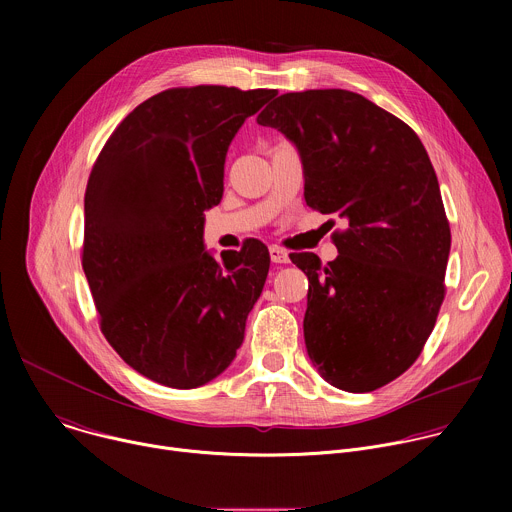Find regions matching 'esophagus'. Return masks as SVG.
Segmentation results:
<instances>
[{
	"label": "esophagus",
	"instance_id": "34e87169",
	"mask_svg": "<svg viewBox=\"0 0 512 512\" xmlns=\"http://www.w3.org/2000/svg\"><path fill=\"white\" fill-rule=\"evenodd\" d=\"M269 257H271L273 263H287L289 261L287 251L283 247H279V245H271L269 247Z\"/></svg>",
	"mask_w": 512,
	"mask_h": 512
}]
</instances>
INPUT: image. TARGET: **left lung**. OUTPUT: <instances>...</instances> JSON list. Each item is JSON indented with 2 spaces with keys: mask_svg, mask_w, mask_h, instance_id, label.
<instances>
[{
  "mask_svg": "<svg viewBox=\"0 0 512 512\" xmlns=\"http://www.w3.org/2000/svg\"><path fill=\"white\" fill-rule=\"evenodd\" d=\"M296 143L306 204L348 223L326 267L308 275L304 338L320 375L348 393L375 391L421 354L446 296L452 245L440 184L417 133L358 93H285L257 117Z\"/></svg>",
  "mask_w": 512,
  "mask_h": 512,
  "instance_id": "left-lung-1",
  "label": "left lung"
}]
</instances>
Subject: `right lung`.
Wrapping results in <instances>:
<instances>
[{"label": "right lung", "instance_id": "obj_1", "mask_svg": "<svg viewBox=\"0 0 512 512\" xmlns=\"http://www.w3.org/2000/svg\"><path fill=\"white\" fill-rule=\"evenodd\" d=\"M273 89L198 85L162 91L111 133L85 192L83 269L101 332L160 385L194 389L221 375L245 338L269 251H204V210L223 198L225 158Z\"/></svg>", "mask_w": 512, "mask_h": 512}]
</instances>
